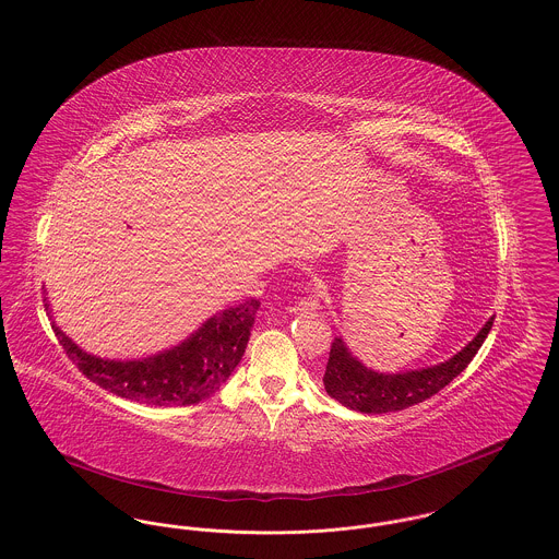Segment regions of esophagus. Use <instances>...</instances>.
Instances as JSON below:
<instances>
[{"mask_svg": "<svg viewBox=\"0 0 559 559\" xmlns=\"http://www.w3.org/2000/svg\"><path fill=\"white\" fill-rule=\"evenodd\" d=\"M319 308V292H310V295L304 297V299H299V301L293 306L292 310L295 314H312V312H317Z\"/></svg>", "mask_w": 559, "mask_h": 559, "instance_id": "34e87169", "label": "esophagus"}]
</instances>
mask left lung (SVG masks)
Masks as SVG:
<instances>
[{"label": "left lung", "instance_id": "obj_1", "mask_svg": "<svg viewBox=\"0 0 559 559\" xmlns=\"http://www.w3.org/2000/svg\"><path fill=\"white\" fill-rule=\"evenodd\" d=\"M495 317L476 333V337L459 349L444 362L421 367L413 371L381 372L367 367L352 349L344 337H335L329 352L326 371L322 377L324 390L331 399L337 400L346 408L381 415L408 408L424 400L431 399L442 388H447L456 374L465 371L472 358L478 354L486 335L492 329Z\"/></svg>", "mask_w": 559, "mask_h": 559}]
</instances>
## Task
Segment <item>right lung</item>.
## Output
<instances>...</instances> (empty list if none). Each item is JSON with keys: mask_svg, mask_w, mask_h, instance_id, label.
Segmentation results:
<instances>
[{"mask_svg": "<svg viewBox=\"0 0 559 559\" xmlns=\"http://www.w3.org/2000/svg\"><path fill=\"white\" fill-rule=\"evenodd\" d=\"M58 342L80 371L121 399L148 406H188L215 394L237 369L247 349L258 299L215 312L187 340L142 358H103L75 344L53 320L46 304Z\"/></svg>", "mask_w": 559, "mask_h": 559, "instance_id": "right-lung-1", "label": "right lung"}]
</instances>
